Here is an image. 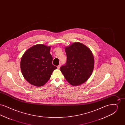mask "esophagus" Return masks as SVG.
<instances>
[{
    "mask_svg": "<svg viewBox=\"0 0 125 125\" xmlns=\"http://www.w3.org/2000/svg\"><path fill=\"white\" fill-rule=\"evenodd\" d=\"M60 66H61V65H60H60H58V66H57V67H58V69H60Z\"/></svg>",
    "mask_w": 125,
    "mask_h": 125,
    "instance_id": "34e87169",
    "label": "esophagus"
}]
</instances>
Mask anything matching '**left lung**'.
<instances>
[{"mask_svg": "<svg viewBox=\"0 0 125 125\" xmlns=\"http://www.w3.org/2000/svg\"><path fill=\"white\" fill-rule=\"evenodd\" d=\"M67 60L60 67L65 79L72 85L84 83L91 76L94 69V59L89 48L80 42L65 47Z\"/></svg>", "mask_w": 125, "mask_h": 125, "instance_id": "1", "label": "left lung"}]
</instances>
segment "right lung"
<instances>
[{
	"label": "right lung",
	"instance_id": "1",
	"mask_svg": "<svg viewBox=\"0 0 125 125\" xmlns=\"http://www.w3.org/2000/svg\"><path fill=\"white\" fill-rule=\"evenodd\" d=\"M50 46L37 44L29 49L23 55L21 68L24 78L31 84L42 86L50 79L57 68L52 65Z\"/></svg>",
	"mask_w": 125,
	"mask_h": 125
}]
</instances>
